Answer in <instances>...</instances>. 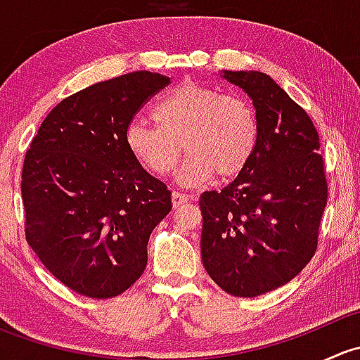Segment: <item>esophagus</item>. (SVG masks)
<instances>
[{"mask_svg": "<svg viewBox=\"0 0 360 360\" xmlns=\"http://www.w3.org/2000/svg\"><path fill=\"white\" fill-rule=\"evenodd\" d=\"M188 200H190V198H188V195L177 193V191H174V193H172V207H174V209H179V207L184 205V203H186Z\"/></svg>", "mask_w": 360, "mask_h": 360, "instance_id": "obj_1", "label": "esophagus"}]
</instances>
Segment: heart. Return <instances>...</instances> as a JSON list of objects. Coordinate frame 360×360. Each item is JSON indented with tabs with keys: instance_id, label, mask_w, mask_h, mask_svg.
Listing matches in <instances>:
<instances>
[{
	"instance_id": "obj_1",
	"label": "heart",
	"mask_w": 360,
	"mask_h": 360,
	"mask_svg": "<svg viewBox=\"0 0 360 360\" xmlns=\"http://www.w3.org/2000/svg\"><path fill=\"white\" fill-rule=\"evenodd\" d=\"M157 125L134 120L125 144L134 158L155 176H167L188 157L177 172L184 186H198L214 176L240 174L257 146L259 125L252 104L238 94L188 82L170 90L153 110Z\"/></svg>"
}]
</instances>
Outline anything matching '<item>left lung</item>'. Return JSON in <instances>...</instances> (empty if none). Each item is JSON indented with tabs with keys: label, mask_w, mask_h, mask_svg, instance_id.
<instances>
[{
	"label": "left lung",
	"mask_w": 360,
	"mask_h": 360,
	"mask_svg": "<svg viewBox=\"0 0 360 360\" xmlns=\"http://www.w3.org/2000/svg\"><path fill=\"white\" fill-rule=\"evenodd\" d=\"M223 78L252 99L259 137L233 183L202 193V263L223 291L254 297L288 284L314 257L328 181L303 108L264 72Z\"/></svg>",
	"instance_id": "8db88e82"
}]
</instances>
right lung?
I'll list each match as a JSON object with an SVG mask.
<instances>
[{
    "label": "right lung",
    "mask_w": 360,
    "mask_h": 360,
    "mask_svg": "<svg viewBox=\"0 0 360 360\" xmlns=\"http://www.w3.org/2000/svg\"><path fill=\"white\" fill-rule=\"evenodd\" d=\"M169 83L134 71L86 86L49 112L25 153V240L75 292L115 297L146 268L150 235L172 200L130 153L125 130Z\"/></svg>",
    "instance_id": "add662e5"
}]
</instances>
